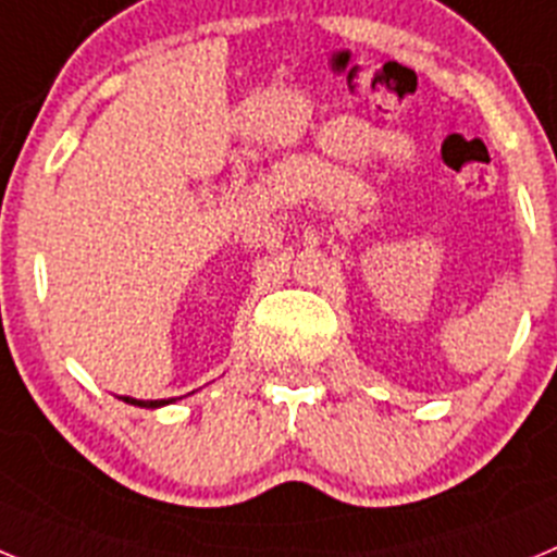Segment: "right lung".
Instances as JSON below:
<instances>
[{
	"mask_svg": "<svg viewBox=\"0 0 557 557\" xmlns=\"http://www.w3.org/2000/svg\"><path fill=\"white\" fill-rule=\"evenodd\" d=\"M125 401H131V405H136V407H161V405H170V401H175V398H170V401H139V398H125Z\"/></svg>",
	"mask_w": 557,
	"mask_h": 557,
	"instance_id": "add662e5",
	"label": "right lung"
}]
</instances>
